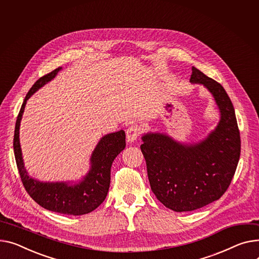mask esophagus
<instances>
[{
    "label": "esophagus",
    "instance_id": "1",
    "mask_svg": "<svg viewBox=\"0 0 259 259\" xmlns=\"http://www.w3.org/2000/svg\"><path fill=\"white\" fill-rule=\"evenodd\" d=\"M142 134V127L137 124H133L129 126V128L126 131V136H127V142L133 143L136 141L137 137Z\"/></svg>",
    "mask_w": 259,
    "mask_h": 259
}]
</instances>
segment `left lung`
Returning <instances> with one entry per match:
<instances>
[{"mask_svg": "<svg viewBox=\"0 0 259 259\" xmlns=\"http://www.w3.org/2000/svg\"><path fill=\"white\" fill-rule=\"evenodd\" d=\"M192 71L189 81L204 85L220 109L215 129L194 145L150 132L144 134L141 146L152 192L177 212L196 210L219 200L231 183L240 155L239 130L226 91L195 66Z\"/></svg>", "mask_w": 259, "mask_h": 259, "instance_id": "left-lung-1", "label": "left lung"}]
</instances>
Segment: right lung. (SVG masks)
Returning <instances> with one entry per match:
<instances>
[{"label":"right lung","instance_id":"add662e5","mask_svg":"<svg viewBox=\"0 0 259 259\" xmlns=\"http://www.w3.org/2000/svg\"><path fill=\"white\" fill-rule=\"evenodd\" d=\"M60 70L61 67H58L39 78L28 92L16 118L13 150L23 185L34 201L51 211L70 215H82L98 208L105 200L110 185L111 164L114 158L126 147V134L125 131L119 130L102 137L92 154L90 171L78 183L40 182L31 178L25 168L20 145L21 119L27 100L41 86L55 78Z\"/></svg>","mask_w":259,"mask_h":259}]
</instances>
